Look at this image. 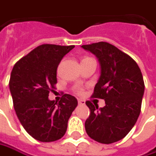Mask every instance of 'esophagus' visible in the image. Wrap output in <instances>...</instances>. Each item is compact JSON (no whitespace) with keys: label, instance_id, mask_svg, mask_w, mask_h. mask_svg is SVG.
<instances>
[{"label":"esophagus","instance_id":"obj_1","mask_svg":"<svg viewBox=\"0 0 156 156\" xmlns=\"http://www.w3.org/2000/svg\"><path fill=\"white\" fill-rule=\"evenodd\" d=\"M78 104H79V105H85V100H83V99H78Z\"/></svg>","mask_w":156,"mask_h":156}]
</instances>
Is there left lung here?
Segmentation results:
<instances>
[{
  "label": "left lung",
  "instance_id": "1",
  "mask_svg": "<svg viewBox=\"0 0 156 156\" xmlns=\"http://www.w3.org/2000/svg\"><path fill=\"white\" fill-rule=\"evenodd\" d=\"M98 58L100 76L92 97L103 98L98 108L85 104L91 114L85 120L87 134L94 140L110 144L123 139L135 125L140 112L144 81L136 62L112 44L99 42L81 46Z\"/></svg>",
  "mask_w": 156,
  "mask_h": 156
}]
</instances>
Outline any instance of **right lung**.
I'll return each instance as SVG.
<instances>
[{
  "instance_id": "1",
  "label": "right lung",
  "mask_w": 156,
  "mask_h": 156,
  "mask_svg": "<svg viewBox=\"0 0 156 156\" xmlns=\"http://www.w3.org/2000/svg\"><path fill=\"white\" fill-rule=\"evenodd\" d=\"M74 45L43 44L21 58L15 65L9 80L15 111L26 132L42 142L61 139L68 120L78 105L70 94L59 102L49 99L57 84V69Z\"/></svg>"
}]
</instances>
